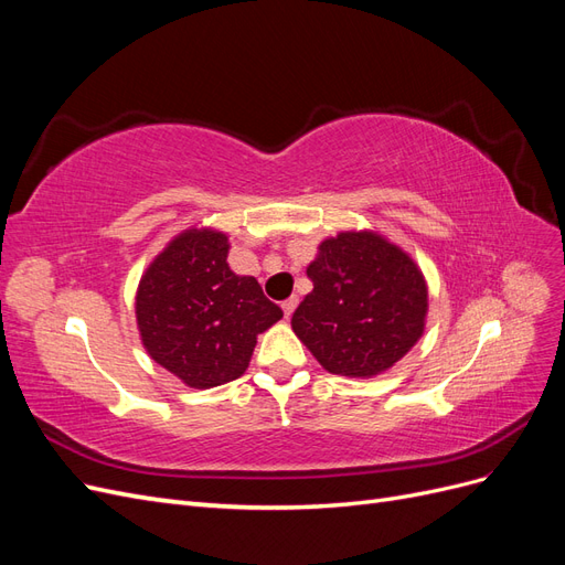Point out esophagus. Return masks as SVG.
<instances>
[{
	"label": "esophagus",
	"mask_w": 565,
	"mask_h": 565,
	"mask_svg": "<svg viewBox=\"0 0 565 565\" xmlns=\"http://www.w3.org/2000/svg\"><path fill=\"white\" fill-rule=\"evenodd\" d=\"M297 303H299V297H289V299H285V301H282V313H285V318H289V316L295 313Z\"/></svg>",
	"instance_id": "1"
}]
</instances>
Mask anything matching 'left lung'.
I'll use <instances>...</instances> for the list:
<instances>
[{
    "label": "left lung",
    "instance_id": "left-lung-1",
    "mask_svg": "<svg viewBox=\"0 0 565 565\" xmlns=\"http://www.w3.org/2000/svg\"><path fill=\"white\" fill-rule=\"evenodd\" d=\"M306 276L313 289L297 306L292 330L332 374L377 377L426 330L429 285L424 273L380 231L324 237Z\"/></svg>",
    "mask_w": 565,
    "mask_h": 565
}]
</instances>
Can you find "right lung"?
I'll list each match as a JSON object with an SVG mask.
<instances>
[{"mask_svg": "<svg viewBox=\"0 0 565 565\" xmlns=\"http://www.w3.org/2000/svg\"><path fill=\"white\" fill-rule=\"evenodd\" d=\"M228 249L224 231L185 228L136 287V328L146 353L191 388L243 377L256 337L282 318L256 278L231 270Z\"/></svg>", "mask_w": 565, "mask_h": 565, "instance_id": "add662e5", "label": "right lung"}]
</instances>
